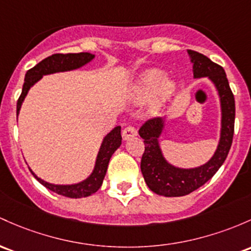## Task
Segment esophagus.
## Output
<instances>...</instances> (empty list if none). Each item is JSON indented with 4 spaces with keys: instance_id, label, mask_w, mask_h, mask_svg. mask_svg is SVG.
<instances>
[{
    "instance_id": "1",
    "label": "esophagus",
    "mask_w": 251,
    "mask_h": 251,
    "mask_svg": "<svg viewBox=\"0 0 251 251\" xmlns=\"http://www.w3.org/2000/svg\"><path fill=\"white\" fill-rule=\"evenodd\" d=\"M136 136H137V130L133 127V126H127V127L124 128V131H123V139L124 140L131 139Z\"/></svg>"
}]
</instances>
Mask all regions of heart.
Here are the masks:
<instances>
[{"instance_id":"heart-1","label":"heart","mask_w":251,"mask_h":251,"mask_svg":"<svg viewBox=\"0 0 251 251\" xmlns=\"http://www.w3.org/2000/svg\"><path fill=\"white\" fill-rule=\"evenodd\" d=\"M176 84L166 78V74L158 69H149L139 76L134 84L133 96L138 101H148L156 95L157 103L166 102L175 92Z\"/></svg>"}]
</instances>
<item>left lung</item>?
<instances>
[{
	"label": "left lung",
	"instance_id": "8db88e82",
	"mask_svg": "<svg viewBox=\"0 0 251 251\" xmlns=\"http://www.w3.org/2000/svg\"><path fill=\"white\" fill-rule=\"evenodd\" d=\"M188 54L195 78L208 77L218 90L222 106L220 140L216 152L207 163L193 169H181L168 163L159 148L158 138L163 130V120L152 118L143 124L139 136L144 139L145 150L140 161V169L149 188L164 197H183L212 178L226 159L235 131V98L224 69L197 51L188 50Z\"/></svg>",
	"mask_w": 251,
	"mask_h": 251
}]
</instances>
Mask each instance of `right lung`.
I'll return each instance as SVG.
<instances>
[{
    "instance_id": "add662e5",
    "label": "right lung",
    "mask_w": 251,
    "mask_h": 251,
    "mask_svg": "<svg viewBox=\"0 0 251 251\" xmlns=\"http://www.w3.org/2000/svg\"><path fill=\"white\" fill-rule=\"evenodd\" d=\"M93 58H94V54L88 53V52L65 54L56 53L48 57V58L43 59L40 63H38L35 67L29 69L26 73V76H25L23 92H21L20 98H19L18 100V104H16V115L20 112L21 104H23V101L25 100V98H26L29 88H31L34 83H37L44 75L60 73V71L75 70V69L83 67L84 64L89 63ZM120 144L121 127L120 126H117V127L113 128V130L103 138V142L102 144H101L100 151H99L98 153L95 168L94 170H93L92 175L79 183L52 184L41 180V178L38 177L31 169L29 170H31L33 176H34L44 187H46L50 191L57 193V194L63 195V197L67 198H74V199L89 197V195L98 192L99 188L101 187V184H102L104 175H106L107 172V167H108L109 163V159H111L114 151L120 147Z\"/></svg>"
}]
</instances>
